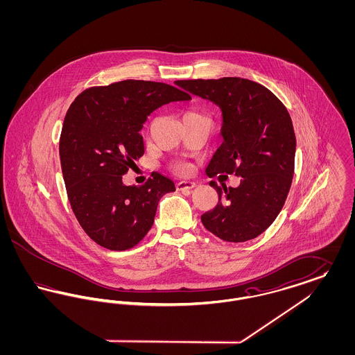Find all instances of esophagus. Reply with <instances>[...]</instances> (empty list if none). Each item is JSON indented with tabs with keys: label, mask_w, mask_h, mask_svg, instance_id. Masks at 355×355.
I'll return each mask as SVG.
<instances>
[{
	"label": "esophagus",
	"mask_w": 355,
	"mask_h": 355,
	"mask_svg": "<svg viewBox=\"0 0 355 355\" xmlns=\"http://www.w3.org/2000/svg\"><path fill=\"white\" fill-rule=\"evenodd\" d=\"M177 190H191L193 187H196V182H190V181H180L177 182Z\"/></svg>",
	"instance_id": "esophagus-1"
}]
</instances>
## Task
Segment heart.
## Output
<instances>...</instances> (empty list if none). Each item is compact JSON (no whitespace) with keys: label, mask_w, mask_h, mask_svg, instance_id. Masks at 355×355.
Here are the masks:
<instances>
[{"label":"heart","mask_w":355,"mask_h":355,"mask_svg":"<svg viewBox=\"0 0 355 355\" xmlns=\"http://www.w3.org/2000/svg\"><path fill=\"white\" fill-rule=\"evenodd\" d=\"M173 168H174V170L180 171V173H187V171H190V166H189L186 162H182V161L175 162V164L173 165Z\"/></svg>","instance_id":"heart-1"}]
</instances>
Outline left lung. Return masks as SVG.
<instances>
[{"mask_svg": "<svg viewBox=\"0 0 355 355\" xmlns=\"http://www.w3.org/2000/svg\"><path fill=\"white\" fill-rule=\"evenodd\" d=\"M177 85L222 110L223 142L206 174L241 177L238 187L210 181L220 200L201 216L203 226L226 242L253 239L277 218L293 181L297 141L286 106L263 85L239 77Z\"/></svg>", "mask_w": 355, "mask_h": 355, "instance_id": "8db88e82", "label": "left lung"}]
</instances>
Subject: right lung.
Wrapping results in <instances>:
<instances>
[{
  "mask_svg": "<svg viewBox=\"0 0 355 355\" xmlns=\"http://www.w3.org/2000/svg\"><path fill=\"white\" fill-rule=\"evenodd\" d=\"M190 98L171 85L125 80L89 87L71 102L60 137L61 169L76 218L102 248H135L150 230L161 197L175 190L157 171L141 186L123 185L122 175L144 155L139 130L148 116Z\"/></svg>",
  "mask_w": 355,
  "mask_h": 355,
  "instance_id": "right-lung-1",
  "label": "right lung"
}]
</instances>
